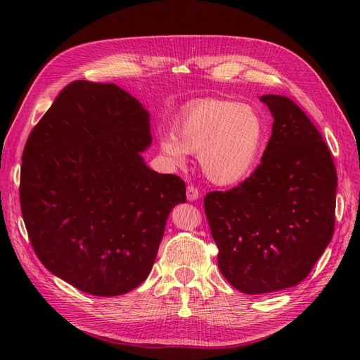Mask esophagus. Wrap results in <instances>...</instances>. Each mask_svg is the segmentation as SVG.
Wrapping results in <instances>:
<instances>
[{
  "mask_svg": "<svg viewBox=\"0 0 360 360\" xmlns=\"http://www.w3.org/2000/svg\"><path fill=\"white\" fill-rule=\"evenodd\" d=\"M198 195H200V193H198V190H197L194 185H188L186 186V198H188V201H195L198 198Z\"/></svg>",
  "mask_w": 360,
  "mask_h": 360,
  "instance_id": "obj_1",
  "label": "esophagus"
}]
</instances>
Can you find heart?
<instances>
[{"mask_svg": "<svg viewBox=\"0 0 360 360\" xmlns=\"http://www.w3.org/2000/svg\"><path fill=\"white\" fill-rule=\"evenodd\" d=\"M266 139V125L251 105L205 98L186 105L175 124V136L160 137L162 153L176 166L186 153H198L204 175L217 185L247 176Z\"/></svg>", "mask_w": 360, "mask_h": 360, "instance_id": "heart-1", "label": "heart"}]
</instances>
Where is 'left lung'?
<instances>
[{
    "instance_id": "1",
    "label": "left lung",
    "mask_w": 360,
    "mask_h": 360,
    "mask_svg": "<svg viewBox=\"0 0 360 360\" xmlns=\"http://www.w3.org/2000/svg\"><path fill=\"white\" fill-rule=\"evenodd\" d=\"M274 118L261 163L229 191H213L204 210L223 277L242 293L296 286L334 233L337 172L319 131L292 99L259 98Z\"/></svg>"
}]
</instances>
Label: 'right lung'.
<instances>
[{
	"label": "right lung",
	"mask_w": 360,
	"mask_h": 360,
	"mask_svg": "<svg viewBox=\"0 0 360 360\" xmlns=\"http://www.w3.org/2000/svg\"><path fill=\"white\" fill-rule=\"evenodd\" d=\"M148 110L112 83L77 80L27 139L20 205L34 254L94 296L140 286L153 267L185 182L151 170Z\"/></svg>",
	"instance_id": "add662e5"
}]
</instances>
